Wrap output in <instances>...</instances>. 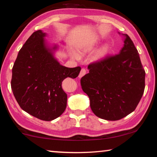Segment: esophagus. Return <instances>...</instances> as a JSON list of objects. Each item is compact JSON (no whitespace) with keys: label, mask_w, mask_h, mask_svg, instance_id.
I'll return each instance as SVG.
<instances>
[{"label":"esophagus","mask_w":157,"mask_h":157,"mask_svg":"<svg viewBox=\"0 0 157 157\" xmlns=\"http://www.w3.org/2000/svg\"><path fill=\"white\" fill-rule=\"evenodd\" d=\"M86 73V69L82 68V70L80 71V73H79V78H82V77H83Z\"/></svg>","instance_id":"esophagus-1"}]
</instances>
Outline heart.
<instances>
[{
    "mask_svg": "<svg viewBox=\"0 0 157 157\" xmlns=\"http://www.w3.org/2000/svg\"><path fill=\"white\" fill-rule=\"evenodd\" d=\"M95 49V46L93 44H82L80 46V50L82 52L87 53L94 51ZM111 47L109 44H104L95 51V54L93 57V61L96 63H100L107 59L110 53ZM72 56L77 59H79L80 56L78 52H72Z\"/></svg>",
    "mask_w": 157,
    "mask_h": 157,
    "instance_id": "1",
    "label": "heart"
}]
</instances>
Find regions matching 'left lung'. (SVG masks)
I'll list each match as a JSON object with an SVG mask.
<instances>
[{"label":"left lung","instance_id":"obj_1","mask_svg":"<svg viewBox=\"0 0 157 157\" xmlns=\"http://www.w3.org/2000/svg\"><path fill=\"white\" fill-rule=\"evenodd\" d=\"M123 46L119 54L88 66L81 86L95 116L118 121L135 110L145 89V72L138 50L127 34H121Z\"/></svg>","mask_w":157,"mask_h":157}]
</instances>
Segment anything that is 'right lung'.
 <instances>
[{"instance_id":"right-lung-1","label":"right lung","mask_w":157,"mask_h":157,"mask_svg":"<svg viewBox=\"0 0 157 157\" xmlns=\"http://www.w3.org/2000/svg\"><path fill=\"white\" fill-rule=\"evenodd\" d=\"M47 36L39 30L25 41L13 66L11 87L23 111L40 120L50 121L66 109L67 95L62 89L63 80L68 77L76 78L81 68L60 64L55 57L59 46L49 44Z\"/></svg>"}]
</instances>
